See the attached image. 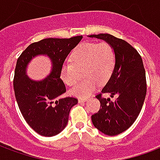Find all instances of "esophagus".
<instances>
[{
	"label": "esophagus",
	"mask_w": 160,
	"mask_h": 160,
	"mask_svg": "<svg viewBox=\"0 0 160 160\" xmlns=\"http://www.w3.org/2000/svg\"><path fill=\"white\" fill-rule=\"evenodd\" d=\"M87 100V99H86V98H79V99H78V102H79L80 104H82V103H85Z\"/></svg>",
	"instance_id": "1"
}]
</instances>
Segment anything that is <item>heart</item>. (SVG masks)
Wrapping results in <instances>:
<instances>
[{
  "mask_svg": "<svg viewBox=\"0 0 160 160\" xmlns=\"http://www.w3.org/2000/svg\"><path fill=\"white\" fill-rule=\"evenodd\" d=\"M117 56L114 48L108 42H82L70 55L71 63L64 64L60 76L63 82L72 86L77 80V70H83L86 80L70 89L71 95L85 98L89 96L97 83H106L114 72Z\"/></svg>",
  "mask_w": 160,
  "mask_h": 160,
  "instance_id": "1",
  "label": "heart"
}]
</instances>
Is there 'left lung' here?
I'll return each instance as SVG.
<instances>
[{"label":"left lung","mask_w":160,"mask_h":160,"mask_svg":"<svg viewBox=\"0 0 160 160\" xmlns=\"http://www.w3.org/2000/svg\"><path fill=\"white\" fill-rule=\"evenodd\" d=\"M110 43L115 49L117 61L114 72L101 93L118 96L115 101L96 96L101 109L92 116L94 127L106 135L114 136L127 130L141 111L147 93L146 73L137 50L126 41L107 33L90 35Z\"/></svg>","instance_id":"obj_1"}]
</instances>
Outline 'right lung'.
Listing matches in <instances>:
<instances>
[{"label":"right lung","instance_id":"add662e5","mask_svg":"<svg viewBox=\"0 0 160 160\" xmlns=\"http://www.w3.org/2000/svg\"><path fill=\"white\" fill-rule=\"evenodd\" d=\"M82 36L70 38H45L33 42L20 55L16 63L13 88L16 101L29 126L42 136H54L65 128L75 98H63L66 87L60 78L67 56L81 41ZM46 55L52 62V71L41 81L30 79L26 69L31 60Z\"/></svg>","mask_w":160,"mask_h":160}]
</instances>
